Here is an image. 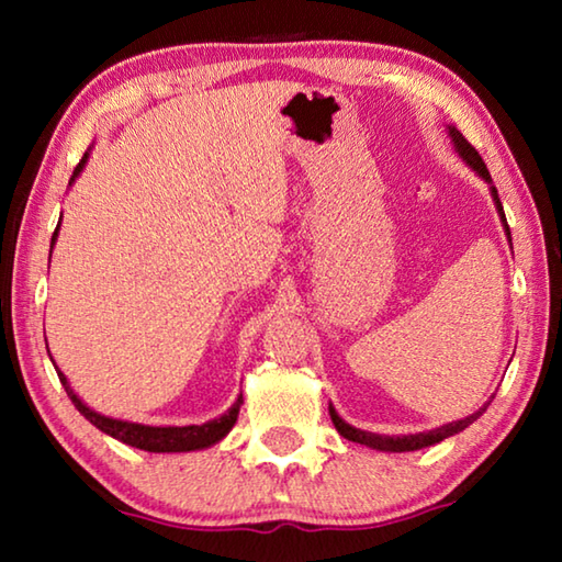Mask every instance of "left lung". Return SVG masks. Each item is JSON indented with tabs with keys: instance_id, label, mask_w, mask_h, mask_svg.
<instances>
[{
	"instance_id": "left-lung-1",
	"label": "left lung",
	"mask_w": 562,
	"mask_h": 562,
	"mask_svg": "<svg viewBox=\"0 0 562 562\" xmlns=\"http://www.w3.org/2000/svg\"><path fill=\"white\" fill-rule=\"evenodd\" d=\"M449 136H451V140H453V146H456V154H459V156L465 160V166H471V168L475 170V173H479V176L491 186L493 203H496V211H498V215H501V223H503V227H506V235H508V240H510V227H508V223H506V213H503L498 190H496V186H493L488 168H486V164H483V158L479 156V150H475V148L469 144V140L463 138V133L456 131L453 126H449ZM488 404H491V402H488ZM488 404H483V406L479 408V412H473L471 416L459 418V422L443 424V426H439V429H434V431L408 434V436H382V434H372V431L355 429V426H349V424L345 422V418H341V416L335 412V406H329V416H331V424H335V429H337L341 436H345V439L355 441V443H361V446H369V449H376V451L402 453V451L426 449V446H434V443H439V441H443V439H449V436H453V434L463 431L465 426H471V424L475 422V418H479L483 412H486Z\"/></svg>"
}]
</instances>
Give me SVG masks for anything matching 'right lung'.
<instances>
[{
	"instance_id": "add662e5",
	"label": "right lung",
	"mask_w": 562,
	"mask_h": 562,
	"mask_svg": "<svg viewBox=\"0 0 562 562\" xmlns=\"http://www.w3.org/2000/svg\"><path fill=\"white\" fill-rule=\"evenodd\" d=\"M87 160H89V150L79 160V166L74 168L71 183L76 178H79L83 166H87ZM59 223H61V217H59ZM56 235H59V225H56V231L52 235V247L56 243ZM56 374H59V382L64 384L66 394H69L74 406L79 408V412L87 416L89 422L97 426V429L113 436V439H119V441L128 443V446H136V449H144V451H150V453H180V451L207 449V446H213L221 439H225V434L235 426L237 412H240V404H243V394H240V396H237V402L231 408H227L223 416H217V418H213V422H205L201 426H195V424L193 426H144V424L121 422V418L97 414L93 408H89L79 396L74 394V389L69 386V382H66V376L59 372V369H56Z\"/></svg>"
}]
</instances>
